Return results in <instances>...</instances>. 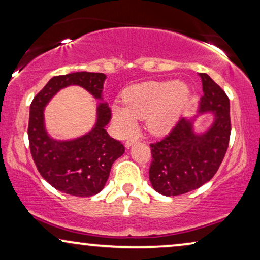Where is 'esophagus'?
Here are the masks:
<instances>
[{
  "label": "esophagus",
  "mask_w": 260,
  "mask_h": 260,
  "mask_svg": "<svg viewBox=\"0 0 260 260\" xmlns=\"http://www.w3.org/2000/svg\"><path fill=\"white\" fill-rule=\"evenodd\" d=\"M135 143H137L136 138H129V140L125 142V148H130L131 145L135 144Z\"/></svg>",
  "instance_id": "1"
}]
</instances>
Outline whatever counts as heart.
Returning a JSON list of instances; mask_svg holds the SVG:
<instances>
[{
    "label": "heart",
    "instance_id": "1",
    "mask_svg": "<svg viewBox=\"0 0 260 260\" xmlns=\"http://www.w3.org/2000/svg\"><path fill=\"white\" fill-rule=\"evenodd\" d=\"M190 97L184 81H145L126 87L123 105L111 108L113 123L122 135L135 133L137 118H144L151 134L169 133L179 122Z\"/></svg>",
    "mask_w": 260,
    "mask_h": 260
}]
</instances>
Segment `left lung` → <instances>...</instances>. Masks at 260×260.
Here are the masks:
<instances>
[{"mask_svg":"<svg viewBox=\"0 0 260 260\" xmlns=\"http://www.w3.org/2000/svg\"><path fill=\"white\" fill-rule=\"evenodd\" d=\"M204 95L195 115L182 117L162 141L150 144L152 162L149 180L157 193L175 197L208 182L214 176L229 148L231 135L230 101L225 92L206 73H199ZM212 115L207 129H194L197 118Z\"/></svg>","mask_w":260,"mask_h":260,"instance_id":"left-lung-1","label":"left lung"}]
</instances>
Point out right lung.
I'll list each match as a JSON object with an SVG mask.
<instances>
[{"label": "right lung", "mask_w": 260, "mask_h": 260, "mask_svg": "<svg viewBox=\"0 0 260 260\" xmlns=\"http://www.w3.org/2000/svg\"><path fill=\"white\" fill-rule=\"evenodd\" d=\"M104 73L76 72L53 77L35 95L29 109L30 152L41 176L62 193L74 197H93L104 188L113 162L124 154V145L110 137L105 126L111 118L103 98ZM80 86L100 101L96 123L83 137L56 140L47 131L44 108L62 88Z\"/></svg>", "instance_id": "add662e5"}]
</instances>
